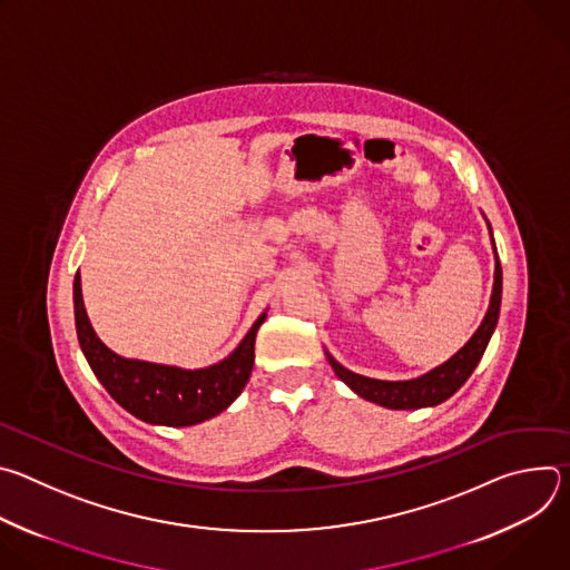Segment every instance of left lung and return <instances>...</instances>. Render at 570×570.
I'll list each match as a JSON object with an SVG mask.
<instances>
[{"label": "left lung", "mask_w": 570, "mask_h": 570, "mask_svg": "<svg viewBox=\"0 0 570 570\" xmlns=\"http://www.w3.org/2000/svg\"><path fill=\"white\" fill-rule=\"evenodd\" d=\"M490 227V238H492V250H494V286H492V297L490 306H487V313L480 322V327L473 332V336L442 365L429 370L426 374L409 381H383V379H370L363 374H356L341 365L327 350H324V356H327L332 370L336 376L358 396L365 401H372L376 405H383V409L392 411H417V409H429V405H438L446 401L451 394H455L464 381L471 376L475 365L480 363L487 345H490V338L497 330L499 313H501V295H503V271L497 253V243Z\"/></svg>", "instance_id": "1"}]
</instances>
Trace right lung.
Segmentation results:
<instances>
[{
  "instance_id": "1",
  "label": "right lung",
  "mask_w": 570,
  "mask_h": 570,
  "mask_svg": "<svg viewBox=\"0 0 570 570\" xmlns=\"http://www.w3.org/2000/svg\"><path fill=\"white\" fill-rule=\"evenodd\" d=\"M268 308L255 320L232 354L223 361L187 370L178 365L126 358L95 332L86 311L80 275L73 277L76 336L95 376L124 411L155 426H194L223 413L246 387L255 365V338Z\"/></svg>"
}]
</instances>
